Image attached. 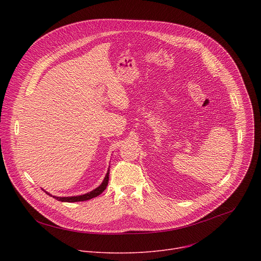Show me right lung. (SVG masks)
<instances>
[{"label": "right lung", "mask_w": 261, "mask_h": 261, "mask_svg": "<svg viewBox=\"0 0 261 261\" xmlns=\"http://www.w3.org/2000/svg\"><path fill=\"white\" fill-rule=\"evenodd\" d=\"M109 173H110V169H108L107 171V174L105 176V179L102 181V183L97 187L95 188L94 190L90 191V193L88 194H85V195H81V196H74V197H55V196H51L49 195L48 193H45L49 196H51L53 198H55L58 201H61V202H80V201H87V200H90V199H93L95 197L99 196L102 191L107 188V185H108V182H109Z\"/></svg>", "instance_id": "obj_1"}]
</instances>
